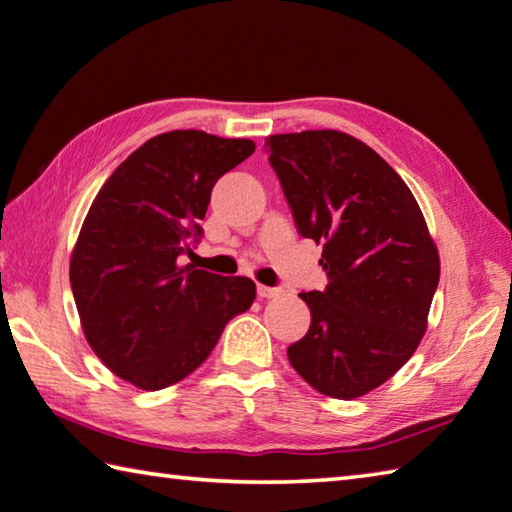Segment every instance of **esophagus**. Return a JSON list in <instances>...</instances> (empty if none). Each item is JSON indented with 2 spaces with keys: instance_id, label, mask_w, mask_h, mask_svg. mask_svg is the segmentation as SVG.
Returning <instances> with one entry per match:
<instances>
[{
  "instance_id": "1",
  "label": "esophagus",
  "mask_w": 512,
  "mask_h": 512,
  "mask_svg": "<svg viewBox=\"0 0 512 512\" xmlns=\"http://www.w3.org/2000/svg\"><path fill=\"white\" fill-rule=\"evenodd\" d=\"M282 293L284 291L280 286H264V284L257 286V295L264 297V300H271V297H280Z\"/></svg>"
}]
</instances>
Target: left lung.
Masks as SVG:
<instances>
[{"mask_svg": "<svg viewBox=\"0 0 512 512\" xmlns=\"http://www.w3.org/2000/svg\"><path fill=\"white\" fill-rule=\"evenodd\" d=\"M295 228L324 244V291L300 293L311 327L286 349L331 398H358L421 342L439 286V253L405 181L369 145L333 129L266 138Z\"/></svg>", "mask_w": 512, "mask_h": 512, "instance_id": "obj_1", "label": "left lung"}]
</instances>
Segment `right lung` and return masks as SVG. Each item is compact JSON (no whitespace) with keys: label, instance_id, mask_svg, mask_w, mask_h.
I'll return each mask as SVG.
<instances>
[{"label":"right lung","instance_id":"right-lung-1","mask_svg":"<svg viewBox=\"0 0 512 512\" xmlns=\"http://www.w3.org/2000/svg\"><path fill=\"white\" fill-rule=\"evenodd\" d=\"M253 152L248 138L176 129L129 154L96 194L69 275L87 342L116 376L152 392L179 383L250 309L253 280L179 257L203 237L219 176Z\"/></svg>","mask_w":512,"mask_h":512}]
</instances>
